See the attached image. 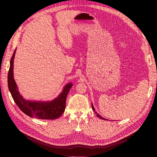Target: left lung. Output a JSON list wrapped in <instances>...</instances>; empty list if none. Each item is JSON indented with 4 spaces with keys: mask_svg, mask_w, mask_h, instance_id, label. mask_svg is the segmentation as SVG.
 <instances>
[{
    "mask_svg": "<svg viewBox=\"0 0 157 157\" xmlns=\"http://www.w3.org/2000/svg\"><path fill=\"white\" fill-rule=\"evenodd\" d=\"M92 109H93V111H95V109H94V107L93 105H92ZM95 113H96L97 114V115H97V117H99V118H101V119H103V120H106V119H105V118H103V117H102L101 116H100V115H99L98 113H97V112H96V111H95Z\"/></svg>",
    "mask_w": 157,
    "mask_h": 157,
    "instance_id": "8db88e82",
    "label": "left lung"
}]
</instances>
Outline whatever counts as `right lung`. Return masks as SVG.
Instances as JSON below:
<instances>
[{"label": "right lung", "instance_id": "1", "mask_svg": "<svg viewBox=\"0 0 157 157\" xmlns=\"http://www.w3.org/2000/svg\"><path fill=\"white\" fill-rule=\"evenodd\" d=\"M16 50L10 59V69L8 73V85L14 101L20 110L29 117L38 119L54 120L59 118L65 111L66 98L72 87V83L65 85L58 98L51 101H31L25 100L18 92L17 84L13 78V58Z\"/></svg>", "mask_w": 157, "mask_h": 157}]
</instances>
